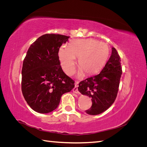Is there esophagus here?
<instances>
[{
	"label": "esophagus",
	"mask_w": 147,
	"mask_h": 147,
	"mask_svg": "<svg viewBox=\"0 0 147 147\" xmlns=\"http://www.w3.org/2000/svg\"><path fill=\"white\" fill-rule=\"evenodd\" d=\"M73 91L77 94H79L80 92L78 90V82H75V87L73 88Z\"/></svg>",
	"instance_id": "34e87169"
}]
</instances>
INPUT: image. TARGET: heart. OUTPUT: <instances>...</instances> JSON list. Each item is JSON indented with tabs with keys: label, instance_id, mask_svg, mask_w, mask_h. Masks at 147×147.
Returning a JSON list of instances; mask_svg holds the SVG:
<instances>
[{
	"label": "heart",
	"instance_id": "obj_1",
	"mask_svg": "<svg viewBox=\"0 0 147 147\" xmlns=\"http://www.w3.org/2000/svg\"><path fill=\"white\" fill-rule=\"evenodd\" d=\"M110 48L107 44L95 39H78L71 41L68 47L63 45L58 50V57L64 72L69 75L75 71L78 58V75L83 72L86 75L98 72L107 62Z\"/></svg>",
	"mask_w": 147,
	"mask_h": 147
}]
</instances>
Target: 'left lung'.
I'll list each match as a JSON object with an SVG mask.
<instances>
[{
	"label": "left lung",
	"instance_id": "obj_1",
	"mask_svg": "<svg viewBox=\"0 0 147 147\" xmlns=\"http://www.w3.org/2000/svg\"><path fill=\"white\" fill-rule=\"evenodd\" d=\"M101 72L80 82L78 90L91 98V107L86 110L91 115H99L107 110L116 99L122 74L121 59L115 48Z\"/></svg>",
	"mask_w": 147,
	"mask_h": 147
}]
</instances>
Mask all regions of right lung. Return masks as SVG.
<instances>
[{"label": "right lung", "instance_id": "right-lung-1", "mask_svg": "<svg viewBox=\"0 0 147 147\" xmlns=\"http://www.w3.org/2000/svg\"><path fill=\"white\" fill-rule=\"evenodd\" d=\"M69 37L47 34L28 49L22 68L21 90L30 108L48 113L58 107L61 96L74 88V81L61 68L58 50Z\"/></svg>", "mask_w": 147, "mask_h": 147}]
</instances>
